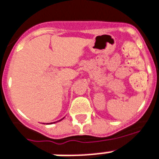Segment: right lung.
<instances>
[{
    "instance_id": "obj_1",
    "label": "right lung",
    "mask_w": 159,
    "mask_h": 159,
    "mask_svg": "<svg viewBox=\"0 0 159 159\" xmlns=\"http://www.w3.org/2000/svg\"><path fill=\"white\" fill-rule=\"evenodd\" d=\"M62 119H63V118H62ZM62 119H61V120H62ZM61 120H59V121H61Z\"/></svg>"
}]
</instances>
